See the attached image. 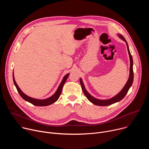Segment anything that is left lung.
Here are the masks:
<instances>
[{"mask_svg": "<svg viewBox=\"0 0 149 149\" xmlns=\"http://www.w3.org/2000/svg\"><path fill=\"white\" fill-rule=\"evenodd\" d=\"M118 36L123 39L124 41L125 42L126 45H127V50H128V52L129 54V57H130V75H129V78L128 79V81H127V83L125 84V85L124 86V88L121 90V91L117 94L116 96H114V97L109 99V100H99L97 98H95L94 97H93L92 95H91L86 90V88L84 87V85L83 84V82L82 81V79L80 78L79 81H80V84L81 86L82 89V91L84 93V94L86 95V97L87 98V99L91 102L93 104L97 105H100V106H107V105H111L114 103H116L117 102H118L120 101H121L126 95V94L128 92L129 90L130 89V88L131 87L132 85L133 84V78H134V74H133V58L132 56L130 54V50H129V48L128 46V44H127V42L125 40V38L123 36V35H121V34L118 35Z\"/></svg>", "mask_w": 149, "mask_h": 149, "instance_id": "1", "label": "left lung"}]
</instances>
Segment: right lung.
<instances>
[{
	"label": "right lung",
	"mask_w": 149,
	"mask_h": 149,
	"mask_svg": "<svg viewBox=\"0 0 149 149\" xmlns=\"http://www.w3.org/2000/svg\"><path fill=\"white\" fill-rule=\"evenodd\" d=\"M69 75H70V74L68 73L67 75H65L64 76V77L63 78V79H62L61 84H59V86L57 90L56 91V92L55 93V94L53 95H52L51 97H50L48 98L44 99V100H39V99L33 98H31V97L26 95L25 94H24L22 91H21V90L19 88V87H18V86L17 85V84H16V82L15 80L13 72V82H14L15 86L19 95L21 96V97H22L24 100H25V101L32 104L34 105H36V106H47V105H49L54 103L55 102H56L58 100V98H59V96L61 94L62 87L63 86V85H64L66 80L67 79Z\"/></svg>",
	"instance_id": "obj_1"
}]
</instances>
